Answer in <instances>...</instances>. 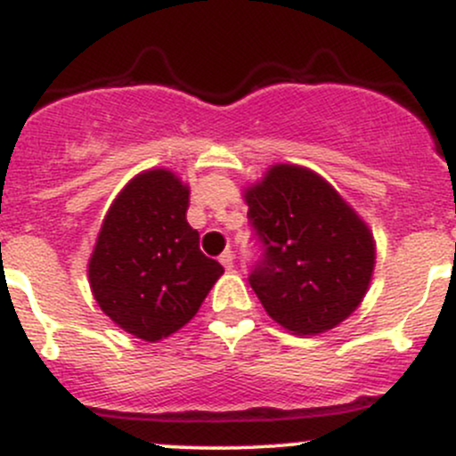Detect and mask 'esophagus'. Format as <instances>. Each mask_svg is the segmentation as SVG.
Returning <instances> with one entry per match:
<instances>
[{"instance_id": "34e87169", "label": "esophagus", "mask_w": 456, "mask_h": 456, "mask_svg": "<svg viewBox=\"0 0 456 456\" xmlns=\"http://www.w3.org/2000/svg\"><path fill=\"white\" fill-rule=\"evenodd\" d=\"M233 259H236V257H233V251H229V248L223 255H220V264H223V266L227 270L233 268Z\"/></svg>"}]
</instances>
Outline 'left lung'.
Segmentation results:
<instances>
[{
    "instance_id": "left-lung-1",
    "label": "left lung",
    "mask_w": 456,
    "mask_h": 456,
    "mask_svg": "<svg viewBox=\"0 0 456 456\" xmlns=\"http://www.w3.org/2000/svg\"><path fill=\"white\" fill-rule=\"evenodd\" d=\"M242 197L264 247L248 281L268 316L294 335L344 322L366 297L377 262L362 216L327 179L297 164L270 167Z\"/></svg>"
}]
</instances>
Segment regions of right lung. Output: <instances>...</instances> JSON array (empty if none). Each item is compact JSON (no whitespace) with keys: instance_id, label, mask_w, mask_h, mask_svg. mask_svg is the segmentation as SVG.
<instances>
[{"instance_id":"obj_1","label":"right lung","mask_w":456,"mask_h":456,"mask_svg":"<svg viewBox=\"0 0 456 456\" xmlns=\"http://www.w3.org/2000/svg\"><path fill=\"white\" fill-rule=\"evenodd\" d=\"M188 194L168 168L136 175L110 205L88 259L102 312L144 342L188 324L224 273L199 248V232L186 220Z\"/></svg>"}]
</instances>
